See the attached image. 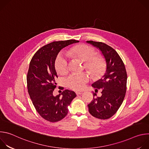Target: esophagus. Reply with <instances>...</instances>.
I'll list each match as a JSON object with an SVG mask.
<instances>
[{
    "instance_id": "obj_1",
    "label": "esophagus",
    "mask_w": 149,
    "mask_h": 149,
    "mask_svg": "<svg viewBox=\"0 0 149 149\" xmlns=\"http://www.w3.org/2000/svg\"><path fill=\"white\" fill-rule=\"evenodd\" d=\"M76 93V94L77 95H81L82 93V92H80V91H76L75 92Z\"/></svg>"
}]
</instances>
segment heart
I'll use <instances>...</instances> for the list:
<instances>
[{
    "mask_svg": "<svg viewBox=\"0 0 149 149\" xmlns=\"http://www.w3.org/2000/svg\"><path fill=\"white\" fill-rule=\"evenodd\" d=\"M69 55L74 56L85 62V65L94 76L98 75L102 71L104 62L100 56H94V49L86 45H80L72 48L68 51ZM55 69L61 75L67 73L68 62L67 56L63 53L59 54L55 60ZM90 77L86 73H76L71 75L67 80L68 87L73 90H79L86 87Z\"/></svg>",
    "mask_w": 149,
    "mask_h": 149,
    "instance_id": "heart-1",
    "label": "heart"
}]
</instances>
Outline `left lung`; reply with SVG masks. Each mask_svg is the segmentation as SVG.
I'll return each instance as SVG.
<instances>
[{
  "label": "left lung",
  "mask_w": 149,
  "mask_h": 149,
  "mask_svg": "<svg viewBox=\"0 0 149 149\" xmlns=\"http://www.w3.org/2000/svg\"><path fill=\"white\" fill-rule=\"evenodd\" d=\"M99 49L106 62L104 75L92 84V87L101 89V96L93 98L88 105L90 113L99 119H108L117 111L125 97L127 75L124 63L118 53L111 47L100 42L87 41ZM96 96V93H93Z\"/></svg>",
  "instance_id": "obj_1"
}]
</instances>
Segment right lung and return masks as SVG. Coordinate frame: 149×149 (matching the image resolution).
Instances as JSON below:
<instances>
[{
	"instance_id": "add662e5",
	"label": "right lung",
	"mask_w": 149,
	"mask_h": 149,
	"mask_svg": "<svg viewBox=\"0 0 149 149\" xmlns=\"http://www.w3.org/2000/svg\"><path fill=\"white\" fill-rule=\"evenodd\" d=\"M77 42L74 39L51 42L40 48L30 62L27 74L28 93L37 112L50 122L64 118L68 107L76 97L75 92L69 90L56 96L53 95V91L58 78L55 67L56 56L62 48Z\"/></svg>"
}]
</instances>
